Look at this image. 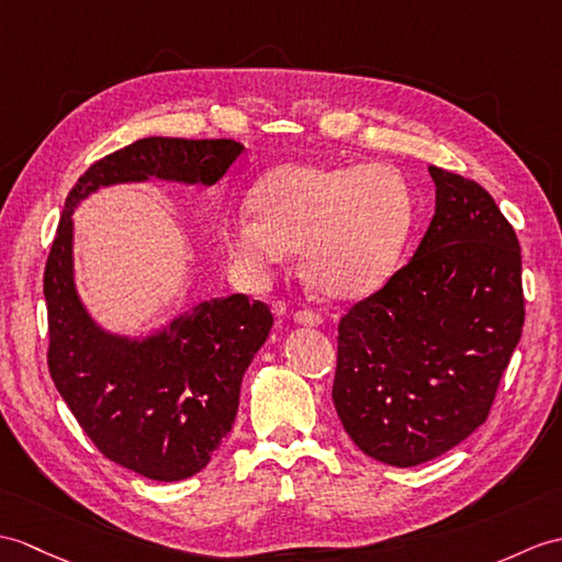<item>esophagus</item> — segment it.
I'll use <instances>...</instances> for the list:
<instances>
[{"mask_svg":"<svg viewBox=\"0 0 562 562\" xmlns=\"http://www.w3.org/2000/svg\"><path fill=\"white\" fill-rule=\"evenodd\" d=\"M294 323H299V325H321V313H316V311H311V308H299V311H294Z\"/></svg>","mask_w":562,"mask_h":562,"instance_id":"esophagus-1","label":"esophagus"}]
</instances>
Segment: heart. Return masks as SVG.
I'll list each match as a JSON object with an SVG mask.
<instances>
[{
  "instance_id": "b5f03b06",
  "label": "heart",
  "mask_w": 562,
  "mask_h": 562,
  "mask_svg": "<svg viewBox=\"0 0 562 562\" xmlns=\"http://www.w3.org/2000/svg\"><path fill=\"white\" fill-rule=\"evenodd\" d=\"M254 211L229 222L232 251L266 270L304 249L308 282L328 296L373 292L412 227V193L397 169L369 162L280 165L258 181Z\"/></svg>"
}]
</instances>
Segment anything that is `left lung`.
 Wrapping results in <instances>:
<instances>
[{"instance_id":"obj_1","label":"left lung","mask_w":562,"mask_h":562,"mask_svg":"<svg viewBox=\"0 0 562 562\" xmlns=\"http://www.w3.org/2000/svg\"><path fill=\"white\" fill-rule=\"evenodd\" d=\"M428 172L436 213L419 249L337 328V416L393 467L434 460L488 419L525 325L513 225L476 181Z\"/></svg>"}]
</instances>
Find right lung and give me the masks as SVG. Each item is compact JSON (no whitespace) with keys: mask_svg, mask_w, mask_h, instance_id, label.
Here are the masks:
<instances>
[{"mask_svg":"<svg viewBox=\"0 0 562 562\" xmlns=\"http://www.w3.org/2000/svg\"><path fill=\"white\" fill-rule=\"evenodd\" d=\"M232 138H140L78 177L45 266L47 367L78 426L104 458L155 481L189 479L232 430L244 371L272 328L270 306L246 294L211 299L169 328L126 340L108 335L78 302L71 213L98 187L148 177L215 184L239 158Z\"/></svg>","mask_w":562,"mask_h":562,"instance_id":"right-lung-1","label":"right lung"}]
</instances>
